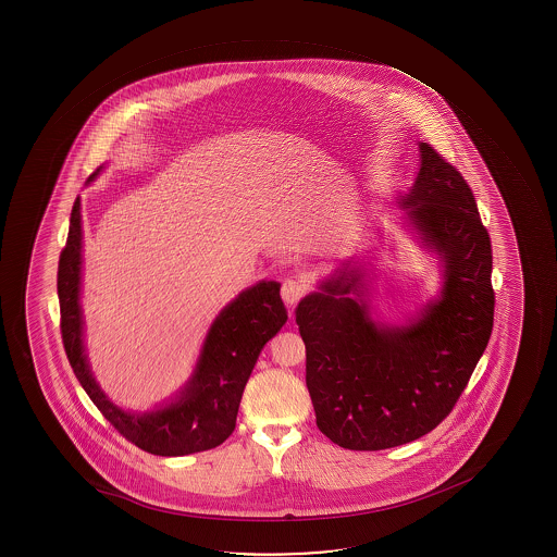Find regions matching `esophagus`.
Listing matches in <instances>:
<instances>
[{"instance_id": "1", "label": "esophagus", "mask_w": 557, "mask_h": 557, "mask_svg": "<svg viewBox=\"0 0 557 557\" xmlns=\"http://www.w3.org/2000/svg\"><path fill=\"white\" fill-rule=\"evenodd\" d=\"M308 284L305 281H299V278H288V281H284L282 284V299L289 307H294L297 302L301 301L302 297L307 295Z\"/></svg>"}]
</instances>
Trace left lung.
Wrapping results in <instances>:
<instances>
[{
	"instance_id": "1",
	"label": "left lung",
	"mask_w": 557,
	"mask_h": 557,
	"mask_svg": "<svg viewBox=\"0 0 557 557\" xmlns=\"http://www.w3.org/2000/svg\"><path fill=\"white\" fill-rule=\"evenodd\" d=\"M397 205L442 268L441 294L418 318L399 326L373 320L366 273L347 263L295 310L315 423L357 451L396 448L433 431L493 333V249L467 180L420 143V171Z\"/></svg>"
}]
</instances>
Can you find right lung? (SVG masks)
<instances>
[{
  "label": "right lung",
  "mask_w": 557,
  "mask_h": 557,
  "mask_svg": "<svg viewBox=\"0 0 557 557\" xmlns=\"http://www.w3.org/2000/svg\"><path fill=\"white\" fill-rule=\"evenodd\" d=\"M102 169L98 166L87 182L97 178ZM82 252L84 228L77 197L66 245L59 256L58 295L64 351L87 396L124 438L148 454L180 457L218 448L236 428L239 401L258 355L288 320L281 284L260 281L237 295L211 323L191 377L178 396L153 410L132 412L113 404L90 371L79 302Z\"/></svg>",
  "instance_id": "1"
}]
</instances>
